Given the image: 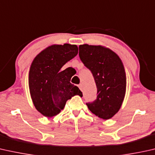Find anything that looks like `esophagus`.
Here are the masks:
<instances>
[{"mask_svg": "<svg viewBox=\"0 0 155 155\" xmlns=\"http://www.w3.org/2000/svg\"><path fill=\"white\" fill-rule=\"evenodd\" d=\"M78 87H79L80 90L82 91V84H80L79 85H78Z\"/></svg>", "mask_w": 155, "mask_h": 155, "instance_id": "esophagus-1", "label": "esophagus"}]
</instances>
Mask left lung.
<instances>
[{
    "instance_id": "1",
    "label": "left lung",
    "mask_w": 155,
    "mask_h": 155,
    "mask_svg": "<svg viewBox=\"0 0 155 155\" xmlns=\"http://www.w3.org/2000/svg\"><path fill=\"white\" fill-rule=\"evenodd\" d=\"M79 56L91 71L97 87V97L87 104L91 113L104 120L117 113L124 101L127 77L122 60L110 49L102 45L79 46Z\"/></svg>"
}]
</instances>
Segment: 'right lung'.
Here are the masks:
<instances>
[{"mask_svg": "<svg viewBox=\"0 0 155 155\" xmlns=\"http://www.w3.org/2000/svg\"><path fill=\"white\" fill-rule=\"evenodd\" d=\"M78 53L76 45H52L40 51L31 63L29 91L33 105L42 115H57L72 96H82L79 88L70 82L71 68L62 69Z\"/></svg>", "mask_w": 155, "mask_h": 155, "instance_id": "add662e5", "label": "right lung"}]
</instances>
